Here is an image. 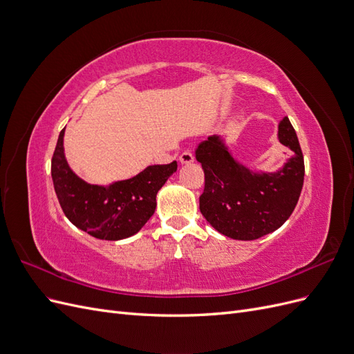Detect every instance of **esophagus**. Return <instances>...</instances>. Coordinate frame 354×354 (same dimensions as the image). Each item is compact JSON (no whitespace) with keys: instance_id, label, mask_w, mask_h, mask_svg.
Here are the masks:
<instances>
[{"instance_id":"1","label":"esophagus","mask_w":354,"mask_h":354,"mask_svg":"<svg viewBox=\"0 0 354 354\" xmlns=\"http://www.w3.org/2000/svg\"><path fill=\"white\" fill-rule=\"evenodd\" d=\"M180 162L181 164H192L195 160V156H194V153H192L190 151H185L183 153L180 155Z\"/></svg>"}]
</instances>
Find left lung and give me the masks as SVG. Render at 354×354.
Listing matches in <instances>:
<instances>
[{"label":"left lung","mask_w":354,"mask_h":354,"mask_svg":"<svg viewBox=\"0 0 354 354\" xmlns=\"http://www.w3.org/2000/svg\"><path fill=\"white\" fill-rule=\"evenodd\" d=\"M279 142L294 156L281 171L269 174H255L239 165L217 136L195 149L205 174L199 209L224 236L259 239L279 229L292 214L303 189L304 158L288 116L279 124Z\"/></svg>","instance_id":"1"}]
</instances>
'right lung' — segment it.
<instances>
[{"mask_svg": "<svg viewBox=\"0 0 354 354\" xmlns=\"http://www.w3.org/2000/svg\"><path fill=\"white\" fill-rule=\"evenodd\" d=\"M63 134L65 128L51 158V177L65 216L97 239L120 241L137 233L153 216L156 194L177 171L176 160L147 167L136 177L109 187L88 185L71 171L63 153Z\"/></svg>", "mask_w": 354, "mask_h": 354, "instance_id": "obj_1", "label": "right lung"}]
</instances>
